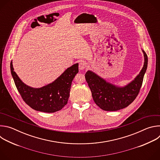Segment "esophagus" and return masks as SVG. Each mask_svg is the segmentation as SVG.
Listing matches in <instances>:
<instances>
[{
    "mask_svg": "<svg viewBox=\"0 0 160 160\" xmlns=\"http://www.w3.org/2000/svg\"><path fill=\"white\" fill-rule=\"evenodd\" d=\"M87 62L85 61H84L83 60H81L79 62V65H78V68L80 70H84L85 69V68H87Z\"/></svg>",
    "mask_w": 160,
    "mask_h": 160,
    "instance_id": "34e87169",
    "label": "esophagus"
}]
</instances>
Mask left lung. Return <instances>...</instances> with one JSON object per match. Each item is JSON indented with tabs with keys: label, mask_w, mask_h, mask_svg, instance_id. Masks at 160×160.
I'll use <instances>...</instances> for the list:
<instances>
[{
	"label": "left lung",
	"mask_w": 160,
	"mask_h": 160,
	"mask_svg": "<svg viewBox=\"0 0 160 160\" xmlns=\"http://www.w3.org/2000/svg\"><path fill=\"white\" fill-rule=\"evenodd\" d=\"M144 63L139 74L125 87H118L106 82L92 71L85 77L95 103L104 111H114L127 107L138 96L148 67V56L142 50Z\"/></svg>",
	"instance_id": "left-lung-1"
}]
</instances>
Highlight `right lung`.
Returning <instances> with one entry per match:
<instances>
[{"mask_svg": "<svg viewBox=\"0 0 160 160\" xmlns=\"http://www.w3.org/2000/svg\"><path fill=\"white\" fill-rule=\"evenodd\" d=\"M11 72L16 87L23 101L32 109L54 112L61 110L68 102L72 81L78 73V64L67 69L53 82L40 88H33L22 82L14 71L11 62Z\"/></svg>", "mask_w": 160, "mask_h": 160, "instance_id": "obj_1", "label": "right lung"}]
</instances>
